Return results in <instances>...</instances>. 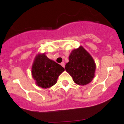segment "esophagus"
<instances>
[{
  "label": "esophagus",
  "instance_id": "obj_1",
  "mask_svg": "<svg viewBox=\"0 0 124 124\" xmlns=\"http://www.w3.org/2000/svg\"><path fill=\"white\" fill-rule=\"evenodd\" d=\"M61 65H62V67H63V68H64V67H65V63H64V62H62V63H61Z\"/></svg>",
  "mask_w": 124,
  "mask_h": 124
}]
</instances>
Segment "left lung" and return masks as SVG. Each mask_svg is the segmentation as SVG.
I'll return each instance as SVG.
<instances>
[{
  "label": "left lung",
  "instance_id": "obj_1",
  "mask_svg": "<svg viewBox=\"0 0 124 124\" xmlns=\"http://www.w3.org/2000/svg\"><path fill=\"white\" fill-rule=\"evenodd\" d=\"M65 68L76 84L84 86L94 77L96 65L91 54L80 46L70 53L69 62Z\"/></svg>",
  "mask_w": 124,
  "mask_h": 124
}]
</instances>
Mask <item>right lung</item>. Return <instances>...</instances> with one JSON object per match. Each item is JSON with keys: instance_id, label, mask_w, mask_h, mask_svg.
<instances>
[{"instance_id": "1", "label": "right lung", "mask_w": 124, "mask_h": 124, "mask_svg": "<svg viewBox=\"0 0 124 124\" xmlns=\"http://www.w3.org/2000/svg\"><path fill=\"white\" fill-rule=\"evenodd\" d=\"M65 69L54 61L48 59L44 53L35 57L32 67V75L36 84L42 88L52 87Z\"/></svg>"}]
</instances>
